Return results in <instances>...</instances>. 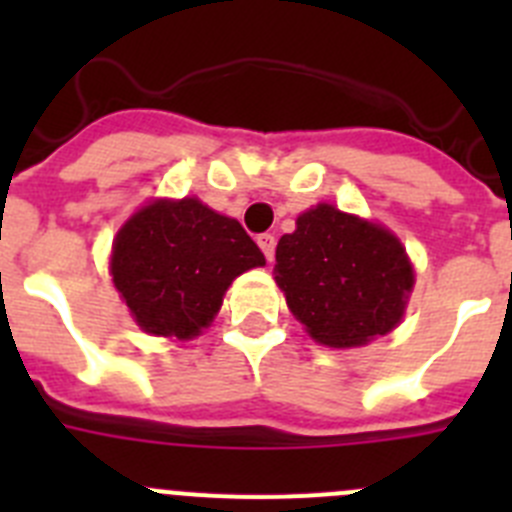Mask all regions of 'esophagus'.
Listing matches in <instances>:
<instances>
[{
	"label": "esophagus",
	"mask_w": 512,
	"mask_h": 512,
	"mask_svg": "<svg viewBox=\"0 0 512 512\" xmlns=\"http://www.w3.org/2000/svg\"><path fill=\"white\" fill-rule=\"evenodd\" d=\"M256 243H259V248L264 251V256L269 261H274V248H277V238L271 233H261L259 238H256Z\"/></svg>",
	"instance_id": "34e87169"
}]
</instances>
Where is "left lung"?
Listing matches in <instances>:
<instances>
[{
	"mask_svg": "<svg viewBox=\"0 0 512 512\" xmlns=\"http://www.w3.org/2000/svg\"><path fill=\"white\" fill-rule=\"evenodd\" d=\"M274 279L292 315L330 348L366 346L397 328L415 284L395 233L325 202L279 238Z\"/></svg>",
	"mask_w": 512,
	"mask_h": 512,
	"instance_id": "1",
	"label": "left lung"
}]
</instances>
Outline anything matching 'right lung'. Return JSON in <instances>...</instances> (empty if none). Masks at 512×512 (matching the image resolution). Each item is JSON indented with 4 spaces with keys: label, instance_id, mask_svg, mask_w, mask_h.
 <instances>
[{
    "label": "right lung",
    "instance_id": "1",
    "mask_svg": "<svg viewBox=\"0 0 512 512\" xmlns=\"http://www.w3.org/2000/svg\"><path fill=\"white\" fill-rule=\"evenodd\" d=\"M264 264L238 220L184 197L148 202L122 225L110 274L140 330L189 341L215 320L233 279Z\"/></svg>",
    "mask_w": 512,
    "mask_h": 512
}]
</instances>
